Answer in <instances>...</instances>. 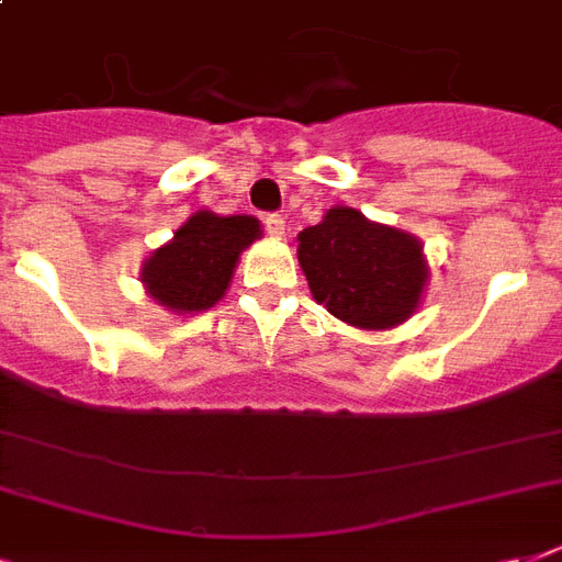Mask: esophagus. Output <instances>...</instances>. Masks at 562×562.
<instances>
[{
  "mask_svg": "<svg viewBox=\"0 0 562 562\" xmlns=\"http://www.w3.org/2000/svg\"><path fill=\"white\" fill-rule=\"evenodd\" d=\"M265 229H268V236L282 238L285 236V218L282 215H265Z\"/></svg>",
  "mask_w": 562,
  "mask_h": 562,
  "instance_id": "1",
  "label": "esophagus"
}]
</instances>
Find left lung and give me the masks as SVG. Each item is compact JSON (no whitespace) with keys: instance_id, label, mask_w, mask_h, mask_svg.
Instances as JSON below:
<instances>
[{"instance_id":"left-lung-1","label":"left lung","mask_w":562,"mask_h":562,"mask_svg":"<svg viewBox=\"0 0 562 562\" xmlns=\"http://www.w3.org/2000/svg\"><path fill=\"white\" fill-rule=\"evenodd\" d=\"M297 262L312 297L329 315L368 333L405 324L428 285L423 241L352 206H333L321 224L297 233Z\"/></svg>"}]
</instances>
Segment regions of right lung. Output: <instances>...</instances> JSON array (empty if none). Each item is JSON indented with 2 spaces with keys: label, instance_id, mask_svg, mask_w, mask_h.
Masks as SVG:
<instances>
[{
  "label": "right lung",
  "instance_id": "right-lung-1",
  "mask_svg": "<svg viewBox=\"0 0 562 562\" xmlns=\"http://www.w3.org/2000/svg\"><path fill=\"white\" fill-rule=\"evenodd\" d=\"M262 238L254 215L192 212L139 268L145 294L171 315L206 312L227 294L241 250Z\"/></svg>",
  "mask_w": 562,
  "mask_h": 562
}]
</instances>
